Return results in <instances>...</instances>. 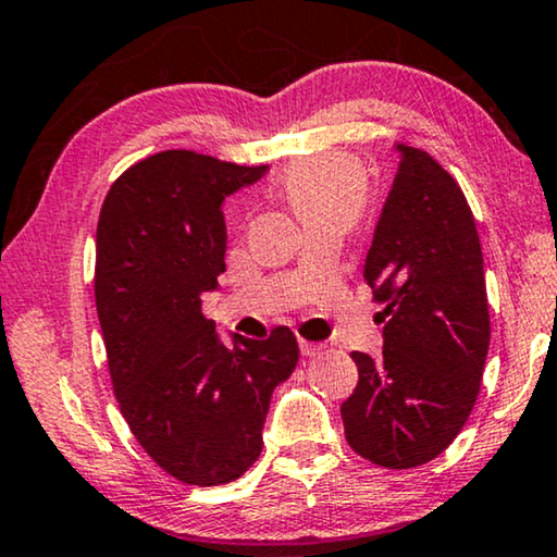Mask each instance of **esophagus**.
<instances>
[{
  "label": "esophagus",
  "instance_id": "34e87169",
  "mask_svg": "<svg viewBox=\"0 0 557 557\" xmlns=\"http://www.w3.org/2000/svg\"><path fill=\"white\" fill-rule=\"evenodd\" d=\"M298 346H301V354L304 357H317V354L321 351V346L319 344H311V342H306V338H298Z\"/></svg>",
  "mask_w": 557,
  "mask_h": 557
}]
</instances>
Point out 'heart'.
Returning a JSON list of instances; mask_svg holds the SVG:
<instances>
[{
    "instance_id": "1",
    "label": "heart",
    "mask_w": 557,
    "mask_h": 557,
    "mask_svg": "<svg viewBox=\"0 0 557 557\" xmlns=\"http://www.w3.org/2000/svg\"><path fill=\"white\" fill-rule=\"evenodd\" d=\"M284 190L301 221L342 215L354 223L367 203L364 171L346 156H326L296 165L286 175Z\"/></svg>"
}]
</instances>
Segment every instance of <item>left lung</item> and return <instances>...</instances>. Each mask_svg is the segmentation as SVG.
<instances>
[{"label": "left lung", "mask_w": 557, "mask_h": 557, "mask_svg": "<svg viewBox=\"0 0 557 557\" xmlns=\"http://www.w3.org/2000/svg\"><path fill=\"white\" fill-rule=\"evenodd\" d=\"M364 278L384 324L382 357L351 351L357 389L342 405L346 442L369 462L409 470L453 445L480 394L490 311L478 225L457 181L430 152L397 145Z\"/></svg>", "instance_id": "8db88e82"}]
</instances>
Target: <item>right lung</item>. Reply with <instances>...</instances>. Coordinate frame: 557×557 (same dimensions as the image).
I'll return each instance as SVG.
<instances>
[{
	"instance_id": "1",
	"label": "right lung",
	"mask_w": 557,
	"mask_h": 557,
	"mask_svg": "<svg viewBox=\"0 0 557 557\" xmlns=\"http://www.w3.org/2000/svg\"><path fill=\"white\" fill-rule=\"evenodd\" d=\"M269 165L163 150L112 183L98 221L95 304L120 412L185 485L236 480L263 447L271 394L296 369L288 326L223 344L203 317L225 271L223 200Z\"/></svg>"
}]
</instances>
